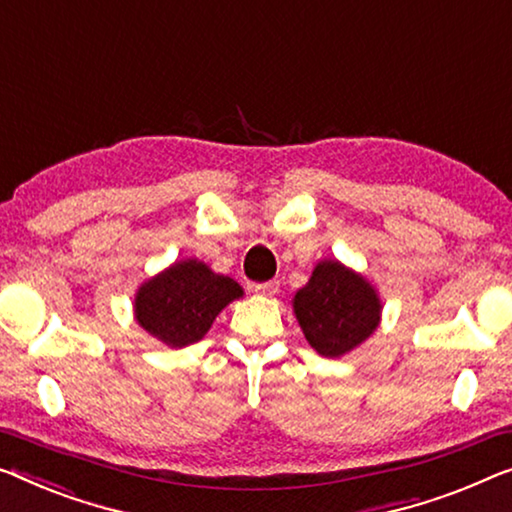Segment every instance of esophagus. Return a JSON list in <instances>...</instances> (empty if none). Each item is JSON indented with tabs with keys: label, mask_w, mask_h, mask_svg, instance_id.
Listing matches in <instances>:
<instances>
[{
	"label": "esophagus",
	"mask_w": 512,
	"mask_h": 512,
	"mask_svg": "<svg viewBox=\"0 0 512 512\" xmlns=\"http://www.w3.org/2000/svg\"><path fill=\"white\" fill-rule=\"evenodd\" d=\"M255 294H262V296H276L278 289H280V282L278 280H269V282H262V285H255Z\"/></svg>",
	"instance_id": "34e87169"
}]
</instances>
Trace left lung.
I'll return each instance as SVG.
<instances>
[{"label":"left lung","instance_id":"1","mask_svg":"<svg viewBox=\"0 0 512 512\" xmlns=\"http://www.w3.org/2000/svg\"><path fill=\"white\" fill-rule=\"evenodd\" d=\"M292 308L308 345L319 356L340 358L363 345L381 324L377 287L338 259H319Z\"/></svg>","mask_w":512,"mask_h":512}]
</instances>
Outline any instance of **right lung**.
<instances>
[{
	"label": "right lung",
	"instance_id": "obj_1",
	"mask_svg": "<svg viewBox=\"0 0 512 512\" xmlns=\"http://www.w3.org/2000/svg\"><path fill=\"white\" fill-rule=\"evenodd\" d=\"M243 299V287L216 273L197 257L179 259L137 287L135 322L163 345L181 349L200 342L232 301Z\"/></svg>",
	"mask_w": 512,
	"mask_h": 512
}]
</instances>
